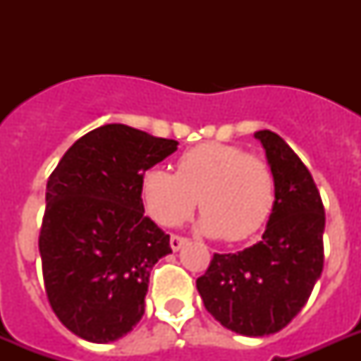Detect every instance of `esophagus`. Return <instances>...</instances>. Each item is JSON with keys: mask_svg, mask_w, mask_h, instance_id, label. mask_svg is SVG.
<instances>
[{"mask_svg": "<svg viewBox=\"0 0 361 361\" xmlns=\"http://www.w3.org/2000/svg\"><path fill=\"white\" fill-rule=\"evenodd\" d=\"M187 240L181 236H172L170 238V247H172V251H180L181 247L185 245Z\"/></svg>", "mask_w": 361, "mask_h": 361, "instance_id": "esophagus-1", "label": "esophagus"}]
</instances>
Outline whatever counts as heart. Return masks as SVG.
Instances as JSON below:
<instances>
[{
    "label": "heart",
    "mask_w": 361,
    "mask_h": 361,
    "mask_svg": "<svg viewBox=\"0 0 361 361\" xmlns=\"http://www.w3.org/2000/svg\"><path fill=\"white\" fill-rule=\"evenodd\" d=\"M142 200L149 217L163 226L180 225L198 204L204 234L241 241L260 231L274 212L275 176L260 155L208 142L181 153L176 172L146 170Z\"/></svg>",
    "instance_id": "obj_1"
}]
</instances>
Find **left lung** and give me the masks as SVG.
<instances>
[{
	"label": "left lung",
	"instance_id": "obj_1",
	"mask_svg": "<svg viewBox=\"0 0 361 361\" xmlns=\"http://www.w3.org/2000/svg\"><path fill=\"white\" fill-rule=\"evenodd\" d=\"M275 176V206L262 240L215 252L197 288L226 330L264 337L283 330L307 303L324 266V206L313 176L279 135L255 133Z\"/></svg>",
	"mask_w": 361,
	"mask_h": 361
}]
</instances>
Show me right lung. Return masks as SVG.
<instances>
[{"mask_svg":"<svg viewBox=\"0 0 361 361\" xmlns=\"http://www.w3.org/2000/svg\"><path fill=\"white\" fill-rule=\"evenodd\" d=\"M178 149L123 123L90 130L47 183L39 252L48 302L90 343L118 341L144 314L149 271L172 252L142 204V176Z\"/></svg>","mask_w":361,"mask_h":361,"instance_id":"obj_1","label":"right lung"}]
</instances>
